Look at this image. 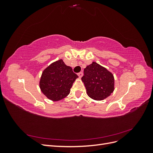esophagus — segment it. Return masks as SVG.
<instances>
[{"instance_id": "obj_1", "label": "esophagus", "mask_w": 153, "mask_h": 153, "mask_svg": "<svg viewBox=\"0 0 153 153\" xmlns=\"http://www.w3.org/2000/svg\"><path fill=\"white\" fill-rule=\"evenodd\" d=\"M78 76H79V78H82V76H83V73H82V72L78 73Z\"/></svg>"}]
</instances>
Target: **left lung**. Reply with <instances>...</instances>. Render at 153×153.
Instances as JSON below:
<instances>
[{
	"mask_svg": "<svg viewBox=\"0 0 153 153\" xmlns=\"http://www.w3.org/2000/svg\"><path fill=\"white\" fill-rule=\"evenodd\" d=\"M82 80L84 83L87 93L95 100H103L114 90V75L105 68L93 62L84 69Z\"/></svg>",
	"mask_w": 153,
	"mask_h": 153,
	"instance_id": "obj_1",
	"label": "left lung"
}]
</instances>
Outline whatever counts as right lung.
<instances>
[{"instance_id": "right-lung-1", "label": "right lung", "mask_w": 153, "mask_h": 153, "mask_svg": "<svg viewBox=\"0 0 153 153\" xmlns=\"http://www.w3.org/2000/svg\"><path fill=\"white\" fill-rule=\"evenodd\" d=\"M78 77L72 68L61 59L51 64L43 71L39 87L48 99L59 101L69 94L73 82Z\"/></svg>"}]
</instances>
